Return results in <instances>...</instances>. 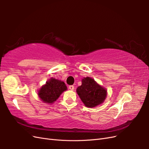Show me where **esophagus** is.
Instances as JSON below:
<instances>
[{"mask_svg":"<svg viewBox=\"0 0 149 149\" xmlns=\"http://www.w3.org/2000/svg\"><path fill=\"white\" fill-rule=\"evenodd\" d=\"M69 89H70V90H71V91H73L74 89V86H73V85H70V86H69Z\"/></svg>","mask_w":149,"mask_h":149,"instance_id":"esophagus-1","label":"esophagus"}]
</instances>
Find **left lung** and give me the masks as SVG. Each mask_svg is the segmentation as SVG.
I'll return each instance as SVG.
<instances>
[{"mask_svg":"<svg viewBox=\"0 0 149 149\" xmlns=\"http://www.w3.org/2000/svg\"><path fill=\"white\" fill-rule=\"evenodd\" d=\"M81 81L82 84L76 89V93L84 106L93 108L101 104L107 97V89L91 77L84 78Z\"/></svg>","mask_w":149,"mask_h":149,"instance_id":"left-lung-1","label":"left lung"}]
</instances>
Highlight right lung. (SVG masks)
Wrapping results in <instances>:
<instances>
[{
    "label": "right lung",
    "mask_w": 149,
    "mask_h": 149,
    "mask_svg": "<svg viewBox=\"0 0 149 149\" xmlns=\"http://www.w3.org/2000/svg\"><path fill=\"white\" fill-rule=\"evenodd\" d=\"M67 90L65 83L61 80L51 78L38 91V96L43 102L53 104Z\"/></svg>",
    "instance_id": "1"
}]
</instances>
